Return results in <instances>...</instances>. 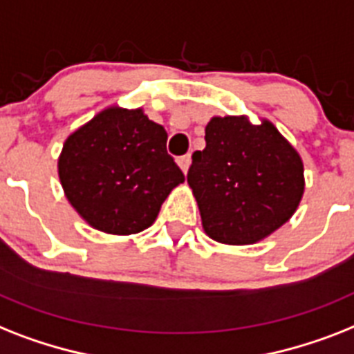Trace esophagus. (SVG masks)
I'll return each instance as SVG.
<instances>
[{
  "label": "esophagus",
  "instance_id": "34e87169",
  "mask_svg": "<svg viewBox=\"0 0 354 354\" xmlns=\"http://www.w3.org/2000/svg\"><path fill=\"white\" fill-rule=\"evenodd\" d=\"M178 165H180V169L183 171V174H187V171H189V165H191V154H185V156L178 158Z\"/></svg>",
  "mask_w": 354,
  "mask_h": 354
}]
</instances>
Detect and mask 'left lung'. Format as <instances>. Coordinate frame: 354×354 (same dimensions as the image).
Segmentation results:
<instances>
[{
  "label": "left lung",
  "instance_id": "8db88e82",
  "mask_svg": "<svg viewBox=\"0 0 354 354\" xmlns=\"http://www.w3.org/2000/svg\"><path fill=\"white\" fill-rule=\"evenodd\" d=\"M187 182L207 236L229 245L257 243L280 229L306 189L297 149L271 122L252 125L247 116L211 118Z\"/></svg>",
  "mask_w": 354,
  "mask_h": 354
}]
</instances>
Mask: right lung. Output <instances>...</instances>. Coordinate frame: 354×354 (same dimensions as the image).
Instances as JSON below:
<instances>
[{
	"label": "right lung",
	"instance_id": "1",
	"mask_svg": "<svg viewBox=\"0 0 354 354\" xmlns=\"http://www.w3.org/2000/svg\"><path fill=\"white\" fill-rule=\"evenodd\" d=\"M165 145V129L143 109H103L63 143L57 174L65 196L97 231L125 236L147 229L185 182Z\"/></svg>",
	"mask_w": 354,
	"mask_h": 354
}]
</instances>
